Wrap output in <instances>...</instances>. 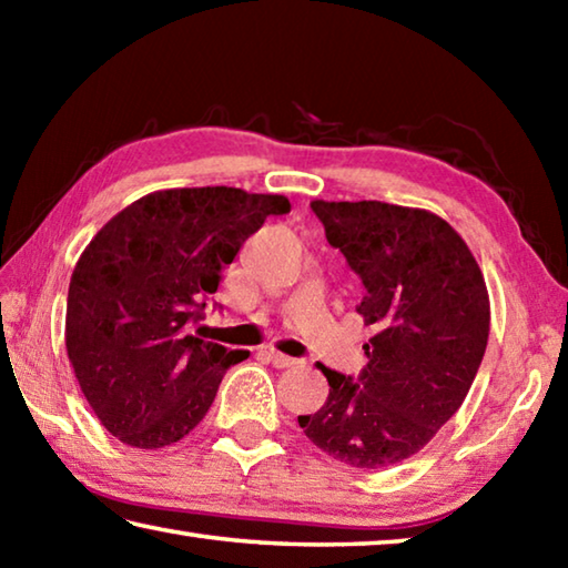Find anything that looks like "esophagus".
Wrapping results in <instances>:
<instances>
[{"instance_id":"34e87169","label":"esophagus","mask_w":568,"mask_h":568,"mask_svg":"<svg viewBox=\"0 0 568 568\" xmlns=\"http://www.w3.org/2000/svg\"><path fill=\"white\" fill-rule=\"evenodd\" d=\"M265 355H267V361L275 365V368H291V365L297 363L295 358H291V355H285L275 348H265Z\"/></svg>"}]
</instances>
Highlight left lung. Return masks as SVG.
Listing matches in <instances>:
<instances>
[{
  "label": "left lung",
  "instance_id": "1",
  "mask_svg": "<svg viewBox=\"0 0 568 568\" xmlns=\"http://www.w3.org/2000/svg\"><path fill=\"white\" fill-rule=\"evenodd\" d=\"M325 237L361 277L373 338L358 378L325 368L328 400L297 416L331 458L373 470L406 460L460 408L484 361L491 307L454 227L428 210L313 200Z\"/></svg>",
  "mask_w": 568,
  "mask_h": 568
}]
</instances>
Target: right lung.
<instances>
[{
	"label": "right lung",
	"mask_w": 568,
	"mask_h": 568,
	"mask_svg": "<svg viewBox=\"0 0 568 568\" xmlns=\"http://www.w3.org/2000/svg\"><path fill=\"white\" fill-rule=\"evenodd\" d=\"M283 195L240 187L158 190L104 225L74 265L64 343L84 398L134 448L185 438L247 351L190 335L220 273Z\"/></svg>",
	"instance_id": "1"
}]
</instances>
